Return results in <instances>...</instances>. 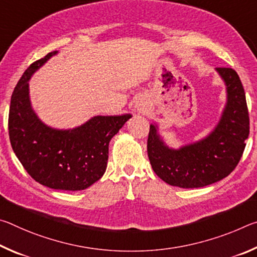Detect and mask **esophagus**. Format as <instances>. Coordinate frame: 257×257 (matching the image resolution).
<instances>
[{
	"label": "esophagus",
	"mask_w": 257,
	"mask_h": 257,
	"mask_svg": "<svg viewBox=\"0 0 257 257\" xmlns=\"http://www.w3.org/2000/svg\"><path fill=\"white\" fill-rule=\"evenodd\" d=\"M137 110H139V111H142V110H143V108H142V107H139V106H138V108H137Z\"/></svg>",
	"instance_id": "esophagus-1"
}]
</instances>
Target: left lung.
<instances>
[{"label": "left lung", "mask_w": 257, "mask_h": 257, "mask_svg": "<svg viewBox=\"0 0 257 257\" xmlns=\"http://www.w3.org/2000/svg\"><path fill=\"white\" fill-rule=\"evenodd\" d=\"M227 90V102L219 122L206 137L179 147H169L150 125L147 154L161 179L180 188H198L223 179L237 167L249 135L245 90L231 68H215Z\"/></svg>", "instance_id": "8db88e82"}]
</instances>
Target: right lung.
<instances>
[{
    "label": "right lung",
    "instance_id": "obj_1",
    "mask_svg": "<svg viewBox=\"0 0 257 257\" xmlns=\"http://www.w3.org/2000/svg\"><path fill=\"white\" fill-rule=\"evenodd\" d=\"M58 51L34 62L17 84L9 111L12 150L34 180L52 189L84 190L106 170L108 144L132 114L95 115L72 129L45 124L32 107L29 79Z\"/></svg>",
    "mask_w": 257,
    "mask_h": 257
}]
</instances>
